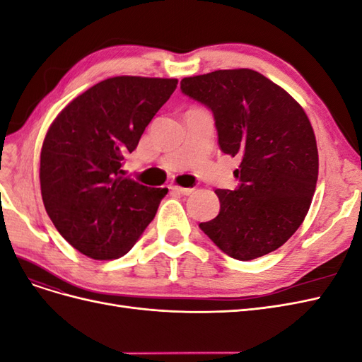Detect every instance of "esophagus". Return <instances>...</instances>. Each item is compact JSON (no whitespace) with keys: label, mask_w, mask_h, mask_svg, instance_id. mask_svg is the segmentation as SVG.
I'll list each match as a JSON object with an SVG mask.
<instances>
[{"label":"esophagus","mask_w":362,"mask_h":362,"mask_svg":"<svg viewBox=\"0 0 362 362\" xmlns=\"http://www.w3.org/2000/svg\"><path fill=\"white\" fill-rule=\"evenodd\" d=\"M169 189L172 192H177V193H181V194H190L193 192V189H190V187H181V185H177V184H170Z\"/></svg>","instance_id":"obj_1"}]
</instances>
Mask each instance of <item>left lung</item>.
<instances>
[{"label":"left lung","instance_id":"8db88e82","mask_svg":"<svg viewBox=\"0 0 362 362\" xmlns=\"http://www.w3.org/2000/svg\"><path fill=\"white\" fill-rule=\"evenodd\" d=\"M181 90L213 112L218 146L240 157L235 190H216L221 211L199 225L226 255L249 261L281 247L310 210L319 152L308 116L252 69L187 76Z\"/></svg>","mask_w":362,"mask_h":362}]
</instances>
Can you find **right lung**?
Returning a JSON list of instances; mask_svg holds the SVG:
<instances>
[{
    "label": "right lung",
    "instance_id": "obj_1",
    "mask_svg": "<svg viewBox=\"0 0 362 362\" xmlns=\"http://www.w3.org/2000/svg\"><path fill=\"white\" fill-rule=\"evenodd\" d=\"M177 84L175 78H107L72 100L48 128L40 151L43 205L83 255H125L156 217L168 189L125 178L122 161Z\"/></svg>",
    "mask_w": 362,
    "mask_h": 362
}]
</instances>
